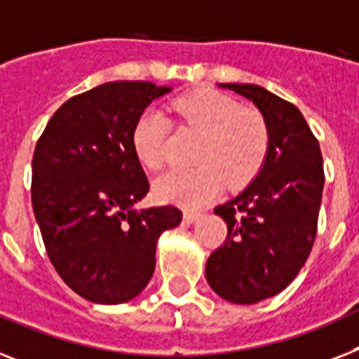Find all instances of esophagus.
Instances as JSON below:
<instances>
[{
    "label": "esophagus",
    "mask_w": 359,
    "mask_h": 359,
    "mask_svg": "<svg viewBox=\"0 0 359 359\" xmlns=\"http://www.w3.org/2000/svg\"><path fill=\"white\" fill-rule=\"evenodd\" d=\"M198 216H200V212H194V211H183V222L185 224H192V222H196L198 220Z\"/></svg>",
    "instance_id": "34e87169"
}]
</instances>
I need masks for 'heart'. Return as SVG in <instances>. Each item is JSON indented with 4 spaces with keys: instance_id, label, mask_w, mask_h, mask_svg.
<instances>
[{
    "instance_id": "obj_1",
    "label": "heart",
    "mask_w": 359,
    "mask_h": 359,
    "mask_svg": "<svg viewBox=\"0 0 359 359\" xmlns=\"http://www.w3.org/2000/svg\"><path fill=\"white\" fill-rule=\"evenodd\" d=\"M170 111L183 128L201 135L196 150L200 167L172 168L158 176L154 192L161 201L196 209L215 200L227 183L242 189L260 172L269 150V130L260 111L242 108L218 91H196L180 97ZM170 123L148 109L132 130V147L139 161L159 168L167 161Z\"/></svg>"
}]
</instances>
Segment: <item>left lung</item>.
<instances>
[{
  "mask_svg": "<svg viewBox=\"0 0 359 359\" xmlns=\"http://www.w3.org/2000/svg\"><path fill=\"white\" fill-rule=\"evenodd\" d=\"M251 100L269 130L260 172L233 200L215 209L227 238L205 266L207 283L222 299L255 304L292 283L312 251L321 207L323 156L303 114L255 84H218Z\"/></svg>",
  "mask_w": 359,
  "mask_h": 359,
  "instance_id": "obj_1",
  "label": "left lung"
}]
</instances>
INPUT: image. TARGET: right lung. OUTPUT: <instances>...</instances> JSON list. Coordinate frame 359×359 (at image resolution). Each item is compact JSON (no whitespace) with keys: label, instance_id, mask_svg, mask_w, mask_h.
Masks as SVG:
<instances>
[{"label":"right lung","instance_id":"1","mask_svg":"<svg viewBox=\"0 0 359 359\" xmlns=\"http://www.w3.org/2000/svg\"><path fill=\"white\" fill-rule=\"evenodd\" d=\"M152 82H108L56 109L32 156V209L53 266L80 297L123 304L147 288L163 231L177 207L135 209L148 180L132 130L154 99Z\"/></svg>","mask_w":359,"mask_h":359}]
</instances>
